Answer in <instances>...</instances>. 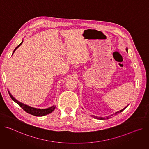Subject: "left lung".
<instances>
[{
	"mask_svg": "<svg viewBox=\"0 0 149 149\" xmlns=\"http://www.w3.org/2000/svg\"><path fill=\"white\" fill-rule=\"evenodd\" d=\"M126 51L127 52H128V48H126ZM127 107H125V108H124L123 109H122L121 110H120L119 111H117V112H116L114 114H111V116H108V117H106L105 118L104 117H97V116H91V117H94V118H95V119H98V120H105V119H109V118H111V117L112 116H113L114 115H117V114H118V113H121V112H122Z\"/></svg>",
	"mask_w": 149,
	"mask_h": 149,
	"instance_id": "8db88e82",
	"label": "left lung"
}]
</instances>
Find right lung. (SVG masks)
<instances>
[{"label":"right lung","instance_id":"obj_1","mask_svg":"<svg viewBox=\"0 0 149 149\" xmlns=\"http://www.w3.org/2000/svg\"><path fill=\"white\" fill-rule=\"evenodd\" d=\"M24 42V40H22V41L21 42V43L16 47V48L14 49L13 53H12V55L13 54V53L15 52V51ZM8 90V93H9V94L10 97V98H12V100L15 101L16 103H17L20 107L21 108H22V109L25 111L26 113L31 114V115H33V116H38V117H40V116H45L47 114H48L51 113H52L55 109L56 106H55L54 105L51 106V107H48L47 109H36V108H34V107H31V106H29L28 105H26L22 102H19L18 100H17L16 99H15L13 95L11 94V93H10V91Z\"/></svg>","mask_w":149,"mask_h":149}]
</instances>
